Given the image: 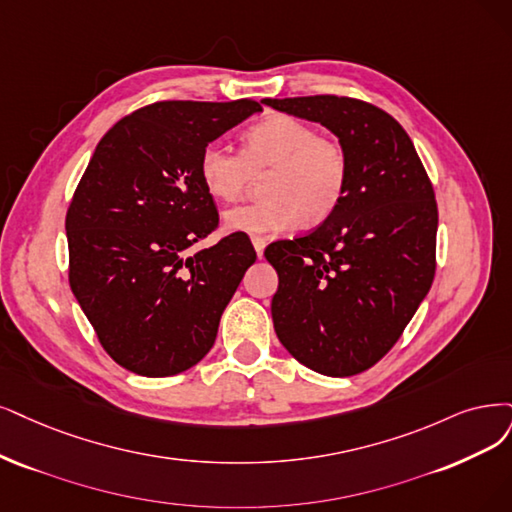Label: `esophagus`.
<instances>
[{
	"label": "esophagus",
	"instance_id": "1",
	"mask_svg": "<svg viewBox=\"0 0 512 512\" xmlns=\"http://www.w3.org/2000/svg\"><path fill=\"white\" fill-rule=\"evenodd\" d=\"M266 244H268L266 238H253V246H255L257 257H263V251H266Z\"/></svg>",
	"mask_w": 512,
	"mask_h": 512
}]
</instances>
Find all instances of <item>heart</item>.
Wrapping results in <instances>:
<instances>
[{
  "instance_id": "heart-1",
  "label": "heart",
  "mask_w": 512,
  "mask_h": 512,
  "mask_svg": "<svg viewBox=\"0 0 512 512\" xmlns=\"http://www.w3.org/2000/svg\"><path fill=\"white\" fill-rule=\"evenodd\" d=\"M263 181L266 200L227 208L221 221L227 232L253 238L285 232L297 221L323 223L333 215L346 192L348 158L335 139L285 113H276L246 130L242 154L219 141L200 151L198 175L208 196L236 200L255 175Z\"/></svg>"
}]
</instances>
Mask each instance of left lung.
<instances>
[{
    "mask_svg": "<svg viewBox=\"0 0 512 512\" xmlns=\"http://www.w3.org/2000/svg\"><path fill=\"white\" fill-rule=\"evenodd\" d=\"M263 103L325 126L348 158L333 215L266 249L278 272L274 331L308 369L356 375L396 344L430 291L439 225L430 179L403 126L380 107L333 94Z\"/></svg>",
    "mask_w": 512,
    "mask_h": 512,
    "instance_id": "obj_1",
    "label": "left lung"
}]
</instances>
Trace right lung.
I'll return each mask as SVG.
<instances>
[{
  "instance_id": "add662e5",
  "label": "right lung",
  "mask_w": 512,
  "mask_h": 512,
  "mask_svg": "<svg viewBox=\"0 0 512 512\" xmlns=\"http://www.w3.org/2000/svg\"><path fill=\"white\" fill-rule=\"evenodd\" d=\"M255 101L147 105L107 130L67 211L69 285L124 369L166 377L213 348L219 320L257 255L232 234L194 255L219 215L198 175L206 143Z\"/></svg>"
}]
</instances>
